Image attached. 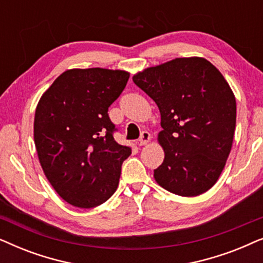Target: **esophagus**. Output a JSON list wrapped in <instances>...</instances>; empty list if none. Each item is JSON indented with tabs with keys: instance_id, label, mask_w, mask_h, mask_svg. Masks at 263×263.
I'll return each mask as SVG.
<instances>
[{
	"instance_id": "obj_1",
	"label": "esophagus",
	"mask_w": 263,
	"mask_h": 263,
	"mask_svg": "<svg viewBox=\"0 0 263 263\" xmlns=\"http://www.w3.org/2000/svg\"><path fill=\"white\" fill-rule=\"evenodd\" d=\"M151 141V134L148 132H142L141 136H140L139 140V145L140 146H145Z\"/></svg>"
}]
</instances>
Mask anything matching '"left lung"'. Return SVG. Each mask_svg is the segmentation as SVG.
Here are the masks:
<instances>
[{
	"label": "left lung",
	"instance_id": "1",
	"mask_svg": "<svg viewBox=\"0 0 263 263\" xmlns=\"http://www.w3.org/2000/svg\"><path fill=\"white\" fill-rule=\"evenodd\" d=\"M133 81L159 107L164 161L154 179L167 192L197 196L217 183L231 152L236 98L203 57H181L138 71Z\"/></svg>",
	"mask_w": 263,
	"mask_h": 263
}]
</instances>
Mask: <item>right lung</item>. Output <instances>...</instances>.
I'll list each match as a JSON object with an SVG mask.
<instances>
[{
    "label": "right lung",
    "instance_id": "add662e5",
    "mask_svg": "<svg viewBox=\"0 0 263 263\" xmlns=\"http://www.w3.org/2000/svg\"><path fill=\"white\" fill-rule=\"evenodd\" d=\"M129 75L105 68L68 69L37 104L33 136L39 163L52 188L71 206H99L116 192L132 147L115 141L107 109Z\"/></svg>",
    "mask_w": 263,
    "mask_h": 263
}]
</instances>
